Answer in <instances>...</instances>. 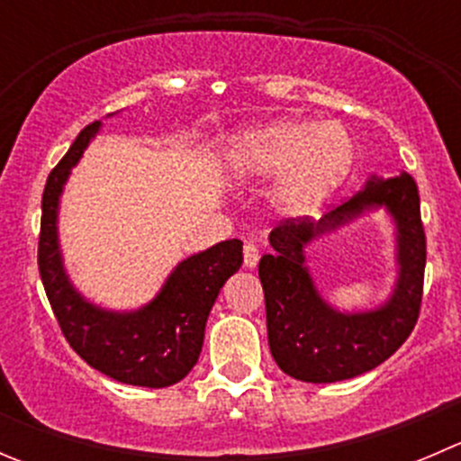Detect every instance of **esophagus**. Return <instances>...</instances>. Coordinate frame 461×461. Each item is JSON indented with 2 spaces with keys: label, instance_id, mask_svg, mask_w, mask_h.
<instances>
[{
  "label": "esophagus",
  "instance_id": "esophagus-1",
  "mask_svg": "<svg viewBox=\"0 0 461 461\" xmlns=\"http://www.w3.org/2000/svg\"><path fill=\"white\" fill-rule=\"evenodd\" d=\"M258 258H260V254H258L257 245H254V243H245V248H243V263H245V267L254 269L258 265Z\"/></svg>",
  "mask_w": 461,
  "mask_h": 461
}]
</instances>
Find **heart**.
I'll use <instances>...</instances> for the list:
<instances>
[{"label": "heart", "instance_id": "heart-1", "mask_svg": "<svg viewBox=\"0 0 461 461\" xmlns=\"http://www.w3.org/2000/svg\"><path fill=\"white\" fill-rule=\"evenodd\" d=\"M357 147L339 122L276 120L249 129L230 149V165L243 180L278 178L272 204L287 218L321 207L350 176Z\"/></svg>", "mask_w": 461, "mask_h": 461}]
</instances>
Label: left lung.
Instances as JSON below:
<instances>
[{
	"label": "left lung",
	"instance_id": "8db88e82",
	"mask_svg": "<svg viewBox=\"0 0 461 461\" xmlns=\"http://www.w3.org/2000/svg\"><path fill=\"white\" fill-rule=\"evenodd\" d=\"M375 208H385L395 222L398 281L393 294L376 309L341 313L318 294L304 248ZM269 245L274 252L260 258L258 276L269 350L285 375L308 384L352 379L384 364L415 328L424 290L426 236L417 185L406 171L394 178L370 176L355 196L319 222H281L269 234Z\"/></svg>",
	"mask_w": 461,
	"mask_h": 461
}]
</instances>
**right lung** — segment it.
Listing matches in <instances>:
<instances>
[{"label": "right lung", "instance_id": "1", "mask_svg": "<svg viewBox=\"0 0 461 461\" xmlns=\"http://www.w3.org/2000/svg\"><path fill=\"white\" fill-rule=\"evenodd\" d=\"M102 122L88 124L46 180L37 263L55 319L91 368L129 385L167 388L196 366L204 325L227 278L243 265V243L222 240L180 260L160 292L138 310H106L76 290L64 267L58 212L64 185Z\"/></svg>", "mask_w": 461, "mask_h": 461}]
</instances>
